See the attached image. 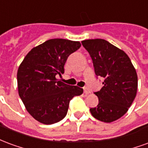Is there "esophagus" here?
Masks as SVG:
<instances>
[{"label": "esophagus", "instance_id": "1", "mask_svg": "<svg viewBox=\"0 0 148 148\" xmlns=\"http://www.w3.org/2000/svg\"><path fill=\"white\" fill-rule=\"evenodd\" d=\"M84 93L86 94H89V93H90V90L87 87H84Z\"/></svg>", "mask_w": 148, "mask_h": 148}]
</instances>
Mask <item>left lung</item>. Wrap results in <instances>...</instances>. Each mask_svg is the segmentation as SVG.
I'll return each mask as SVG.
<instances>
[{"mask_svg": "<svg viewBox=\"0 0 148 148\" xmlns=\"http://www.w3.org/2000/svg\"><path fill=\"white\" fill-rule=\"evenodd\" d=\"M93 61L97 77L104 86L94 92L99 102L90 109L93 117L110 123L124 116L136 97L138 78L127 54L102 39L82 41Z\"/></svg>", "mask_w": 148, "mask_h": 148, "instance_id": "left-lung-1", "label": "left lung"}]
</instances>
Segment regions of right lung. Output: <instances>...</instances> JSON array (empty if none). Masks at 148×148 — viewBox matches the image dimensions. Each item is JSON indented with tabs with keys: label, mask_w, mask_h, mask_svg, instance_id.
I'll list each match as a JSON object with an SVG mask.
<instances>
[{
	"label": "right lung",
	"mask_w": 148,
	"mask_h": 148,
	"mask_svg": "<svg viewBox=\"0 0 148 148\" xmlns=\"http://www.w3.org/2000/svg\"><path fill=\"white\" fill-rule=\"evenodd\" d=\"M81 43L64 39H51L28 52L19 66V95L27 111L36 121L52 124L67 113L71 100L83 93V89L56 79L64 73L69 55L80 48Z\"/></svg>",
	"instance_id": "1"
}]
</instances>
